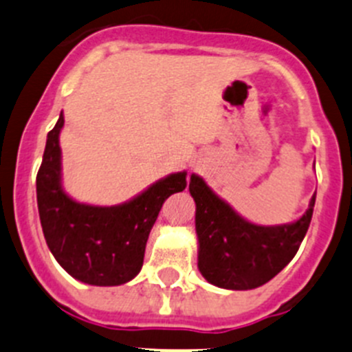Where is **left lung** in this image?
<instances>
[{"label":"left lung","instance_id":"8db88e82","mask_svg":"<svg viewBox=\"0 0 352 352\" xmlns=\"http://www.w3.org/2000/svg\"><path fill=\"white\" fill-rule=\"evenodd\" d=\"M190 193L197 206L199 271L209 283L228 290L257 289L294 259L316 200L314 193L306 212L294 223L261 226L243 219L197 174L190 178Z\"/></svg>","mask_w":352,"mask_h":352}]
</instances>
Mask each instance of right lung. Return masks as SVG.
<instances>
[{
    "mask_svg": "<svg viewBox=\"0 0 352 352\" xmlns=\"http://www.w3.org/2000/svg\"><path fill=\"white\" fill-rule=\"evenodd\" d=\"M62 128L60 113L46 138L36 178L39 219L48 249L79 282L96 287L122 285L142 270L150 230L167 197L186 188V170L169 174L119 206L78 202L62 186Z\"/></svg>",
    "mask_w": 352,
    "mask_h": 352,
    "instance_id": "right-lung-1",
    "label": "right lung"
}]
</instances>
